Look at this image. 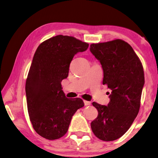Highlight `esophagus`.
<instances>
[{"label": "esophagus", "instance_id": "34e87169", "mask_svg": "<svg viewBox=\"0 0 158 158\" xmlns=\"http://www.w3.org/2000/svg\"><path fill=\"white\" fill-rule=\"evenodd\" d=\"M84 104H85V106H89V105H90V104H91V102H90L85 101V100H84Z\"/></svg>", "mask_w": 158, "mask_h": 158}]
</instances>
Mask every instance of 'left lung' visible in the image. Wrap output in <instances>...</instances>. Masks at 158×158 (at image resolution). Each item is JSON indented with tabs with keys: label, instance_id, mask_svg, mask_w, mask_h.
<instances>
[{
	"label": "left lung",
	"instance_id": "8db88e82",
	"mask_svg": "<svg viewBox=\"0 0 158 158\" xmlns=\"http://www.w3.org/2000/svg\"><path fill=\"white\" fill-rule=\"evenodd\" d=\"M90 50L102 66L103 84L112 90L108 106L93 103L98 115L91 128L101 140L113 141L128 130L139 113L144 69L133 48L123 40L93 44Z\"/></svg>",
	"mask_w": 158,
	"mask_h": 158
}]
</instances>
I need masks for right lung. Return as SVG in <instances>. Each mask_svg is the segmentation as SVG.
I'll list each match as a JSON object with an SVG mask.
<instances>
[{
	"mask_svg": "<svg viewBox=\"0 0 158 158\" xmlns=\"http://www.w3.org/2000/svg\"><path fill=\"white\" fill-rule=\"evenodd\" d=\"M89 44L73 36L57 35L39 45L25 83L28 114L34 130L50 140L67 133L73 114L84 106L80 98L68 99L62 90L74 56Z\"/></svg>",
	"mask_w": 158,
	"mask_h": 158,
	"instance_id": "1",
	"label": "right lung"
}]
</instances>
